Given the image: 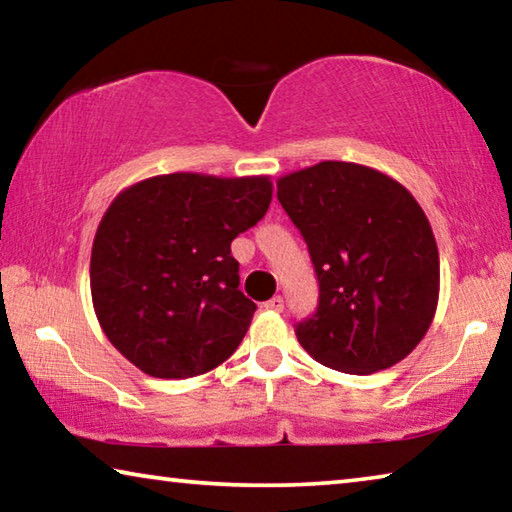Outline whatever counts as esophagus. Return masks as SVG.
Here are the masks:
<instances>
[{
  "label": "esophagus",
  "mask_w": 512,
  "mask_h": 512,
  "mask_svg": "<svg viewBox=\"0 0 512 512\" xmlns=\"http://www.w3.org/2000/svg\"><path fill=\"white\" fill-rule=\"evenodd\" d=\"M264 307L271 309V311H282L284 309V300H282V296H273L271 300L264 302Z\"/></svg>",
  "instance_id": "1"
}]
</instances>
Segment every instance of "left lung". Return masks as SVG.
<instances>
[{
    "instance_id": "8db88e82",
    "label": "left lung",
    "mask_w": 512,
    "mask_h": 512,
    "mask_svg": "<svg viewBox=\"0 0 512 512\" xmlns=\"http://www.w3.org/2000/svg\"><path fill=\"white\" fill-rule=\"evenodd\" d=\"M277 201L318 277L316 314L296 325L311 359L370 375L409 357L440 291L436 237L409 189L363 164L325 160L277 180Z\"/></svg>"
}]
</instances>
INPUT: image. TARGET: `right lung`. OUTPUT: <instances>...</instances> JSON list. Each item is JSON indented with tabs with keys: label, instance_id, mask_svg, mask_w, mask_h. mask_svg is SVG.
<instances>
[{
	"label": "right lung",
	"instance_id": "right-lung-1",
	"mask_svg": "<svg viewBox=\"0 0 512 512\" xmlns=\"http://www.w3.org/2000/svg\"><path fill=\"white\" fill-rule=\"evenodd\" d=\"M271 198L268 176L178 171L140 180L110 203L92 244V305L133 366L185 379L239 348L257 305L239 291L230 244Z\"/></svg>",
	"mask_w": 512,
	"mask_h": 512
}]
</instances>
